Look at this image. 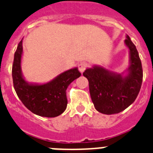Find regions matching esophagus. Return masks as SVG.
Here are the masks:
<instances>
[{"label":"esophagus","mask_w":153,"mask_h":153,"mask_svg":"<svg viewBox=\"0 0 153 153\" xmlns=\"http://www.w3.org/2000/svg\"><path fill=\"white\" fill-rule=\"evenodd\" d=\"M87 66H87V62H79V63L78 64V70H79V72H80L81 74H83V72H84V70L87 69Z\"/></svg>","instance_id":"esophagus-1"}]
</instances>
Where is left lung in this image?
I'll list each match as a JSON object with an SVG mask.
<instances>
[{
  "label": "left lung",
  "instance_id": "obj_1",
  "mask_svg": "<svg viewBox=\"0 0 153 153\" xmlns=\"http://www.w3.org/2000/svg\"><path fill=\"white\" fill-rule=\"evenodd\" d=\"M125 44L130 50L129 74L123 78L105 69L94 66L83 75L89 81V89L94 108L104 114H117L130 106L141 89L143 71L136 47L128 36Z\"/></svg>",
  "mask_w": 153,
  "mask_h": 153
}]
</instances>
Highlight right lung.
<instances>
[{
    "label": "right lung",
    "instance_id": "right-lung-1",
    "mask_svg": "<svg viewBox=\"0 0 153 153\" xmlns=\"http://www.w3.org/2000/svg\"><path fill=\"white\" fill-rule=\"evenodd\" d=\"M22 40L18 43L12 66L14 88L23 104L32 113L46 117H57L67 106L66 89L74 79L81 76L77 68L64 72L43 85L28 84L22 75L21 58Z\"/></svg>",
    "mask_w": 153,
    "mask_h": 153
}]
</instances>
